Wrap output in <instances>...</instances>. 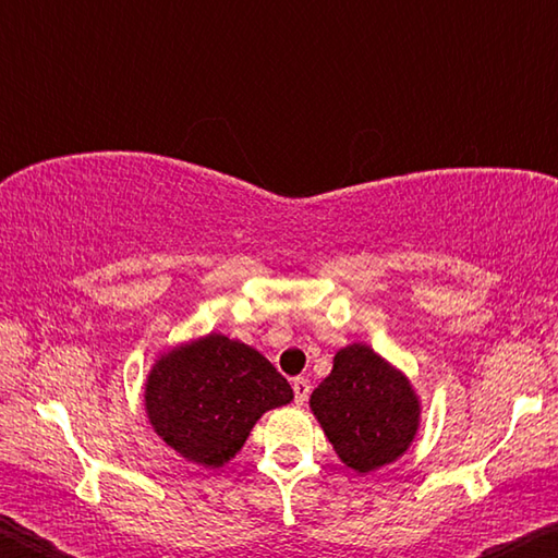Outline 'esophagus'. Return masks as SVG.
<instances>
[{
    "mask_svg": "<svg viewBox=\"0 0 558 558\" xmlns=\"http://www.w3.org/2000/svg\"><path fill=\"white\" fill-rule=\"evenodd\" d=\"M292 393H295V403L302 405L310 399V381L305 376H298V379H292Z\"/></svg>",
    "mask_w": 558,
    "mask_h": 558,
    "instance_id": "obj_1",
    "label": "esophagus"
}]
</instances>
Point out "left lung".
I'll return each instance as SVG.
<instances>
[{"mask_svg": "<svg viewBox=\"0 0 558 558\" xmlns=\"http://www.w3.org/2000/svg\"><path fill=\"white\" fill-rule=\"evenodd\" d=\"M310 405L337 456L356 472L389 465L418 428L409 381L366 344L339 349L332 374L310 396Z\"/></svg>", "mask_w": 558, "mask_h": 558, "instance_id": "obj_1", "label": "left lung"}]
</instances>
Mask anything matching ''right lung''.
I'll return each instance as SVG.
<instances>
[{"label": "right lung", "mask_w": 558, "mask_h": 558, "mask_svg": "<svg viewBox=\"0 0 558 558\" xmlns=\"http://www.w3.org/2000/svg\"><path fill=\"white\" fill-rule=\"evenodd\" d=\"M290 401L286 376L256 349L223 335L165 354L145 391L157 436L179 456L211 468L241 450L263 413Z\"/></svg>", "instance_id": "add662e5"}]
</instances>
